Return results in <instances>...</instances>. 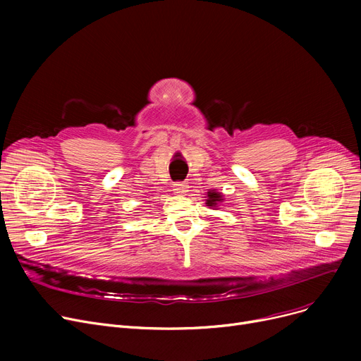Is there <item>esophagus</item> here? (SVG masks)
I'll return each mask as SVG.
<instances>
[{
  "label": "esophagus",
  "instance_id": "1",
  "mask_svg": "<svg viewBox=\"0 0 361 361\" xmlns=\"http://www.w3.org/2000/svg\"><path fill=\"white\" fill-rule=\"evenodd\" d=\"M187 188H188V185L184 181L174 183V193H177V195H184L187 192Z\"/></svg>",
  "mask_w": 361,
  "mask_h": 361
}]
</instances>
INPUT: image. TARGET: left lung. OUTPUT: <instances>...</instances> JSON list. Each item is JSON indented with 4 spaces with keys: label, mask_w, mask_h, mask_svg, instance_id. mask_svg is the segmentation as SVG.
<instances>
[{
    "label": "left lung",
    "mask_w": 361,
    "mask_h": 361,
    "mask_svg": "<svg viewBox=\"0 0 361 361\" xmlns=\"http://www.w3.org/2000/svg\"><path fill=\"white\" fill-rule=\"evenodd\" d=\"M207 197H209V199H207V202H206L207 206H215L219 200H222V199H221V195H219V193H215V192H214V193L211 192L209 195H207Z\"/></svg>",
    "instance_id": "left-lung-1"
}]
</instances>
